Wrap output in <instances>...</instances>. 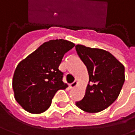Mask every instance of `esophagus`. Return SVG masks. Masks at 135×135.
Returning a JSON list of instances; mask_svg holds the SVG:
<instances>
[{
    "label": "esophagus",
    "mask_w": 135,
    "mask_h": 135,
    "mask_svg": "<svg viewBox=\"0 0 135 135\" xmlns=\"http://www.w3.org/2000/svg\"><path fill=\"white\" fill-rule=\"evenodd\" d=\"M77 84H78V82L75 80L73 83H72V84H69V88H76L77 86Z\"/></svg>",
    "instance_id": "34e87169"
}]
</instances>
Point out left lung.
I'll list each match as a JSON object with an SVG mask.
<instances>
[{
    "instance_id": "obj_1",
    "label": "left lung",
    "mask_w": 135,
    "mask_h": 135,
    "mask_svg": "<svg viewBox=\"0 0 135 135\" xmlns=\"http://www.w3.org/2000/svg\"><path fill=\"white\" fill-rule=\"evenodd\" d=\"M76 50L89 75L84 97L76 105L87 113L101 112L113 104L120 93L125 80L124 66L103 49L77 44Z\"/></svg>"
}]
</instances>
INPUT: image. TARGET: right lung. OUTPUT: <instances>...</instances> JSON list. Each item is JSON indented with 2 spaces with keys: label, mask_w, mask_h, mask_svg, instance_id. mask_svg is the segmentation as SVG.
I'll return each mask as SVG.
<instances>
[{
  "label": "right lung",
  "mask_w": 135,
  "mask_h": 135,
  "mask_svg": "<svg viewBox=\"0 0 135 135\" xmlns=\"http://www.w3.org/2000/svg\"><path fill=\"white\" fill-rule=\"evenodd\" d=\"M74 46L66 40H51L18 64L12 79L14 96L26 111L44 113L55 93L67 88L59 66L64 55Z\"/></svg>",
  "instance_id": "1"
}]
</instances>
